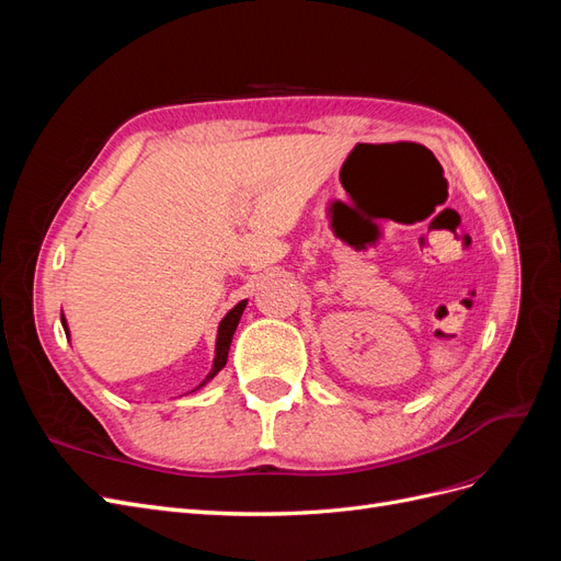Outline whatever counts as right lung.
<instances>
[{"label": "right lung", "mask_w": 561, "mask_h": 561, "mask_svg": "<svg viewBox=\"0 0 561 561\" xmlns=\"http://www.w3.org/2000/svg\"><path fill=\"white\" fill-rule=\"evenodd\" d=\"M245 304H248V299H243V301L236 304V307H233V309L222 318V322H219V328H217V342H215V360H213V369L208 371V377L203 379L196 388L206 386V383L217 375V371L227 365V355H229L231 339H233L236 328H239V320H241V316H243V311H245ZM60 320H62L65 334H70V330H67V320H65V316H62V313H60Z\"/></svg>", "instance_id": "obj_1"}]
</instances>
